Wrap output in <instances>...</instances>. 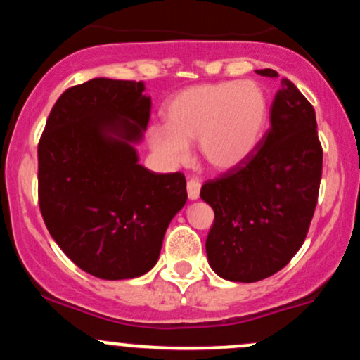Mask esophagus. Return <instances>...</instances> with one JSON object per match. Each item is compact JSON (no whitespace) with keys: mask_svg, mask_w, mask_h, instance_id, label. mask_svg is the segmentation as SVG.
<instances>
[{"mask_svg":"<svg viewBox=\"0 0 360 360\" xmlns=\"http://www.w3.org/2000/svg\"><path fill=\"white\" fill-rule=\"evenodd\" d=\"M188 196L189 200H198L200 198V191H201V183L198 177H191V179L188 181Z\"/></svg>","mask_w":360,"mask_h":360,"instance_id":"esophagus-1","label":"esophagus"}]
</instances>
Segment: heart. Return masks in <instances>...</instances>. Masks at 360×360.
<instances>
[{
	"label": "heart",
	"instance_id": "1",
	"mask_svg": "<svg viewBox=\"0 0 360 360\" xmlns=\"http://www.w3.org/2000/svg\"><path fill=\"white\" fill-rule=\"evenodd\" d=\"M166 125L148 128L152 150L172 166L189 157L196 142L210 167L230 171L257 148L269 120L266 91L255 81H221L186 88L164 108Z\"/></svg>",
	"mask_w": 360,
	"mask_h": 360
}]
</instances>
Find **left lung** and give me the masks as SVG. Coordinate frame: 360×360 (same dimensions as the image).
I'll list each match as a JSON object with an SVG mask.
<instances>
[{"mask_svg": "<svg viewBox=\"0 0 360 360\" xmlns=\"http://www.w3.org/2000/svg\"><path fill=\"white\" fill-rule=\"evenodd\" d=\"M257 74L279 77L272 69ZM321 166L315 108L283 77L271 105V128L254 154L201 188L214 212L206 254L218 276L255 283L295 257L315 213Z\"/></svg>", "mask_w": 360, "mask_h": 360, "instance_id": "left-lung-1", "label": "left lung"}]
</instances>
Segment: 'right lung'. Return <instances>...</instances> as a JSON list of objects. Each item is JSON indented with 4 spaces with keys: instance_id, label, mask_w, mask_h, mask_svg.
I'll use <instances>...</instances> for the list:
<instances>
[{
    "instance_id": "add662e5",
    "label": "right lung",
    "mask_w": 360,
    "mask_h": 360,
    "mask_svg": "<svg viewBox=\"0 0 360 360\" xmlns=\"http://www.w3.org/2000/svg\"><path fill=\"white\" fill-rule=\"evenodd\" d=\"M135 81L91 79L68 88L39 140V206L57 245L82 271L131 279L154 267L183 208V172L140 166L130 146L150 120Z\"/></svg>"
}]
</instances>
